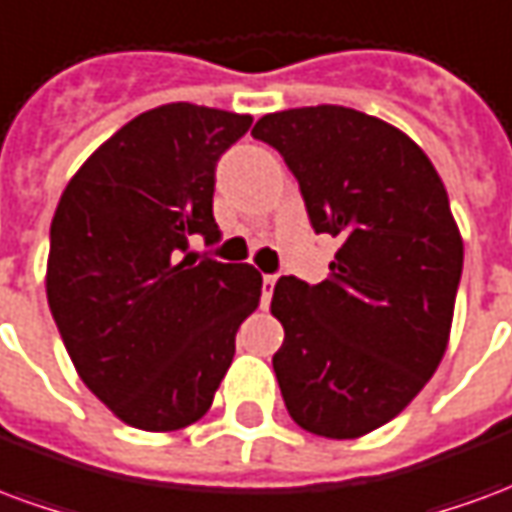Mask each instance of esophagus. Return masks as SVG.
Segmentation results:
<instances>
[{"label": "esophagus", "mask_w": 512, "mask_h": 512, "mask_svg": "<svg viewBox=\"0 0 512 512\" xmlns=\"http://www.w3.org/2000/svg\"><path fill=\"white\" fill-rule=\"evenodd\" d=\"M274 285H277V277H274V274H266V277H263V307H268L271 293H274Z\"/></svg>", "instance_id": "1"}]
</instances>
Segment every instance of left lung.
<instances>
[{
	"instance_id": "left-lung-1",
	"label": "left lung",
	"mask_w": 512,
	"mask_h": 512,
	"mask_svg": "<svg viewBox=\"0 0 512 512\" xmlns=\"http://www.w3.org/2000/svg\"><path fill=\"white\" fill-rule=\"evenodd\" d=\"M252 136L282 153L315 233L343 241L323 282L274 288L282 400L299 428L359 439L395 419L447 351L463 268L450 197L411 136L348 106L274 112Z\"/></svg>"
}]
</instances>
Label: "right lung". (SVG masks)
<instances>
[{"label":"right lung","mask_w":512,"mask_h":512,"mask_svg":"<svg viewBox=\"0 0 512 512\" xmlns=\"http://www.w3.org/2000/svg\"><path fill=\"white\" fill-rule=\"evenodd\" d=\"M252 115L194 104L142 112L76 169L51 219L46 296L76 373L120 422L169 433L208 414L257 310L249 263L211 244L213 172Z\"/></svg>","instance_id":"add662e5"}]
</instances>
